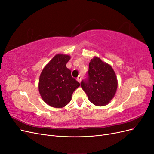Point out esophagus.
<instances>
[{
    "mask_svg": "<svg viewBox=\"0 0 154 154\" xmlns=\"http://www.w3.org/2000/svg\"><path fill=\"white\" fill-rule=\"evenodd\" d=\"M77 80H78V82L80 83L81 81H82V76H78V78H77Z\"/></svg>",
    "mask_w": 154,
    "mask_h": 154,
    "instance_id": "obj_1",
    "label": "esophagus"
}]
</instances>
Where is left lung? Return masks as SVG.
<instances>
[{"label":"left lung","mask_w":154,"mask_h":154,"mask_svg":"<svg viewBox=\"0 0 154 154\" xmlns=\"http://www.w3.org/2000/svg\"><path fill=\"white\" fill-rule=\"evenodd\" d=\"M88 77L81 82V87L92 103L102 106L113 98L118 88V80L109 64L94 57L91 60Z\"/></svg>","instance_id":"left-lung-1"}]
</instances>
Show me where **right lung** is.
Here are the masks:
<instances>
[{
    "label": "right lung",
    "mask_w": 154,
    "mask_h": 154,
    "mask_svg": "<svg viewBox=\"0 0 154 154\" xmlns=\"http://www.w3.org/2000/svg\"><path fill=\"white\" fill-rule=\"evenodd\" d=\"M69 55L57 54L46 65L42 71L38 90L42 98L51 106L62 108L71 100L73 92L80 83L71 76L66 64Z\"/></svg>",
    "instance_id": "right-lung-1"
}]
</instances>
